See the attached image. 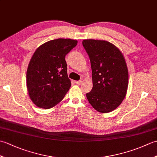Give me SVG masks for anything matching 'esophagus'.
<instances>
[{
	"mask_svg": "<svg viewBox=\"0 0 157 157\" xmlns=\"http://www.w3.org/2000/svg\"><path fill=\"white\" fill-rule=\"evenodd\" d=\"M76 84L78 85H80L82 84V80H79V81H75L74 82Z\"/></svg>",
	"mask_w": 157,
	"mask_h": 157,
	"instance_id": "1",
	"label": "esophagus"
}]
</instances>
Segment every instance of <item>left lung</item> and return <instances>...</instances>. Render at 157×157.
Masks as SVG:
<instances>
[{"label": "left lung", "mask_w": 157, "mask_h": 157, "mask_svg": "<svg viewBox=\"0 0 157 157\" xmlns=\"http://www.w3.org/2000/svg\"><path fill=\"white\" fill-rule=\"evenodd\" d=\"M83 46L91 63L93 87L86 94L93 108L109 113L120 105L128 86V71L121 51L105 40H84Z\"/></svg>", "instance_id": "left-lung-1"}]
</instances>
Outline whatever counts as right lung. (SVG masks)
Masks as SVG:
<instances>
[{"label": "right lung", "mask_w": 157, "mask_h": 157, "mask_svg": "<svg viewBox=\"0 0 157 157\" xmlns=\"http://www.w3.org/2000/svg\"><path fill=\"white\" fill-rule=\"evenodd\" d=\"M78 44L71 39L50 40L36 49L29 61L26 81L32 102L51 109L61 102L71 87L67 73L66 55Z\"/></svg>", "instance_id": "right-lung-1"}]
</instances>
